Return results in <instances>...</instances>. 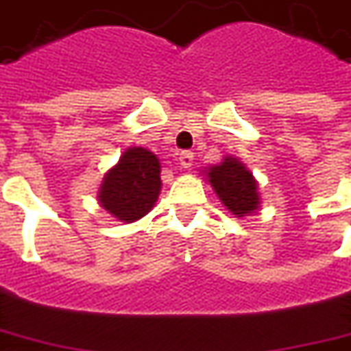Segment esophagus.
<instances>
[{
    "mask_svg": "<svg viewBox=\"0 0 351 351\" xmlns=\"http://www.w3.org/2000/svg\"><path fill=\"white\" fill-rule=\"evenodd\" d=\"M193 160H195V156H193V152H189V150H185V152L180 154V164L183 168H191Z\"/></svg>",
    "mask_w": 351,
    "mask_h": 351,
    "instance_id": "34e87169",
    "label": "esophagus"
}]
</instances>
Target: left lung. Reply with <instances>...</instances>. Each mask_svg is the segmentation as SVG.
Wrapping results in <instances>:
<instances>
[{
	"label": "left lung",
	"instance_id": "left-lung-1",
	"mask_svg": "<svg viewBox=\"0 0 351 351\" xmlns=\"http://www.w3.org/2000/svg\"><path fill=\"white\" fill-rule=\"evenodd\" d=\"M204 173L218 199L230 213L236 214V218L258 210V183L243 162L234 156H224L220 164L208 166Z\"/></svg>",
	"mask_w": 351,
	"mask_h": 351
}]
</instances>
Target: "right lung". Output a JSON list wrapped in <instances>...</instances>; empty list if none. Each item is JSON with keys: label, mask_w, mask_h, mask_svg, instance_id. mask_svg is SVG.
I'll list each match as a JSON object with an SVG mask.
<instances>
[{"label": "right lung", "mask_w": 351, "mask_h": 351, "mask_svg": "<svg viewBox=\"0 0 351 351\" xmlns=\"http://www.w3.org/2000/svg\"><path fill=\"white\" fill-rule=\"evenodd\" d=\"M160 160L143 147H131L119 162L104 173L98 189V203L119 222H137L158 201Z\"/></svg>", "instance_id": "add662e5"}]
</instances>
